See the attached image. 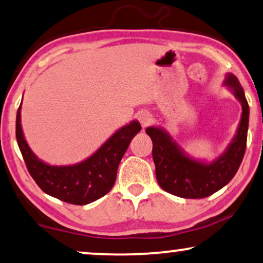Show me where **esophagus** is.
<instances>
[{"label":"esophagus","mask_w":263,"mask_h":263,"mask_svg":"<svg viewBox=\"0 0 263 263\" xmlns=\"http://www.w3.org/2000/svg\"><path fill=\"white\" fill-rule=\"evenodd\" d=\"M151 114L147 112V110H143V112H140L138 114V120L140 125H142L143 128H145L147 125H149V123L151 121Z\"/></svg>","instance_id":"1"}]
</instances>
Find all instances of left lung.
I'll return each instance as SVG.
<instances>
[{"instance_id":"obj_1","label":"left lung","mask_w":263,"mask_h":263,"mask_svg":"<svg viewBox=\"0 0 263 263\" xmlns=\"http://www.w3.org/2000/svg\"><path fill=\"white\" fill-rule=\"evenodd\" d=\"M224 86L242 105L237 131L227 149L213 161H199L184 153L169 132L149 126L145 132L153 140L156 179L162 190L186 199H200L216 193L230 182L241 165L247 145L249 106L244 90L234 73H227Z\"/></svg>"}]
</instances>
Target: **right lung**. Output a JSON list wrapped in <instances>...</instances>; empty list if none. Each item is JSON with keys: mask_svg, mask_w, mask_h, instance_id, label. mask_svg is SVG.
I'll list each match as a JSON object with an SVG mask.
<instances>
[{"mask_svg": "<svg viewBox=\"0 0 263 263\" xmlns=\"http://www.w3.org/2000/svg\"><path fill=\"white\" fill-rule=\"evenodd\" d=\"M21 105L16 113L17 145L29 174L43 192L69 204L87 205L112 190L121 158L133 137L142 130L138 120H132L114 132L86 160L75 164L52 165L40 160L26 142Z\"/></svg>", "mask_w": 263, "mask_h": 263, "instance_id": "obj_1", "label": "right lung"}]
</instances>
